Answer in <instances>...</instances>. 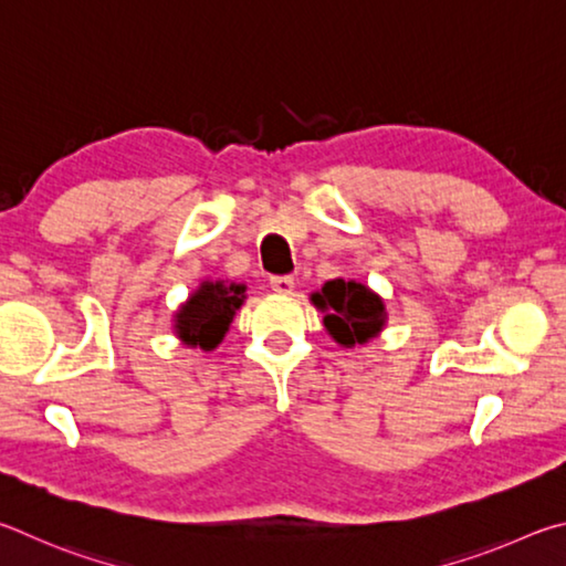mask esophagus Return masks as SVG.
<instances>
[{
  "mask_svg": "<svg viewBox=\"0 0 566 566\" xmlns=\"http://www.w3.org/2000/svg\"><path fill=\"white\" fill-rule=\"evenodd\" d=\"M293 285H295L293 275H273V277H271V289H273L275 293H281V295L293 293Z\"/></svg>",
  "mask_w": 566,
  "mask_h": 566,
  "instance_id": "obj_1",
  "label": "esophagus"
}]
</instances>
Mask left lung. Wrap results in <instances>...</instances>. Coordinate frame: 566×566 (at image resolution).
I'll use <instances>...</instances> for the list:
<instances>
[{
  "instance_id": "8db88e82",
  "label": "left lung",
  "mask_w": 566,
  "mask_h": 566,
  "mask_svg": "<svg viewBox=\"0 0 566 566\" xmlns=\"http://www.w3.org/2000/svg\"><path fill=\"white\" fill-rule=\"evenodd\" d=\"M321 311H325L323 323L335 340L345 348L355 343H368L382 331L385 305L382 301L368 291V285L355 281H328L321 293H313L311 298Z\"/></svg>"
}]
</instances>
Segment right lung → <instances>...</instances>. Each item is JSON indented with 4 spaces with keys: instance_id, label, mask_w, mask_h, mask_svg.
<instances>
[{
    "instance_id": "1",
    "label": "right lung",
    "mask_w": 566,
    "mask_h": 566,
    "mask_svg": "<svg viewBox=\"0 0 566 566\" xmlns=\"http://www.w3.org/2000/svg\"><path fill=\"white\" fill-rule=\"evenodd\" d=\"M243 285L203 283L176 313V333L186 345L213 350L223 340L235 311L245 298Z\"/></svg>"
}]
</instances>
